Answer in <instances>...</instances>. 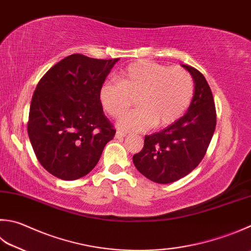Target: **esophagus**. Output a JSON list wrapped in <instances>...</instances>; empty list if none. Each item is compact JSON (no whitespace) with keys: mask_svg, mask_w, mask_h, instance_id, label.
I'll use <instances>...</instances> for the list:
<instances>
[{"mask_svg":"<svg viewBox=\"0 0 251 251\" xmlns=\"http://www.w3.org/2000/svg\"><path fill=\"white\" fill-rule=\"evenodd\" d=\"M126 134L125 133V132H121V131H117L116 132V135H115V138L116 139H122V138H125Z\"/></svg>","mask_w":251,"mask_h":251,"instance_id":"34e87169","label":"esophagus"}]
</instances>
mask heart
<instances>
[{"label": "heart", "mask_w": 251, "mask_h": 251, "mask_svg": "<svg viewBox=\"0 0 251 251\" xmlns=\"http://www.w3.org/2000/svg\"><path fill=\"white\" fill-rule=\"evenodd\" d=\"M193 93L195 83L188 71L140 60L121 70L119 82L101 84L99 101L107 115L119 118L130 107L131 97H135L138 108L122 116L118 126L140 132L176 122L190 106Z\"/></svg>", "instance_id": "b5f03b06"}]
</instances>
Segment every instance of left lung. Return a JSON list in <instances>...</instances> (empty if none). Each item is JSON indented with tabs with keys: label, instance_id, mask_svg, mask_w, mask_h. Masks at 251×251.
<instances>
[{
	"label": "left lung",
	"instance_id": "8db88e82",
	"mask_svg": "<svg viewBox=\"0 0 251 251\" xmlns=\"http://www.w3.org/2000/svg\"><path fill=\"white\" fill-rule=\"evenodd\" d=\"M182 67L195 82L187 112L162 131L145 135L143 149L133 156L136 169L157 183L174 182L190 174L204 157L215 131L216 111L209 84L197 69Z\"/></svg>",
	"mask_w": 251,
	"mask_h": 251
}]
</instances>
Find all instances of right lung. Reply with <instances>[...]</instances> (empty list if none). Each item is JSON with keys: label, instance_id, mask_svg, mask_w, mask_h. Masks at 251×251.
<instances>
[{"label": "right lung", "instance_id": "add662e5", "mask_svg": "<svg viewBox=\"0 0 251 251\" xmlns=\"http://www.w3.org/2000/svg\"><path fill=\"white\" fill-rule=\"evenodd\" d=\"M118 61L71 54L38 83L28 136L37 159L54 177L75 180L86 176L115 136L99 101V88Z\"/></svg>", "mask_w": 251, "mask_h": 251}]
</instances>
